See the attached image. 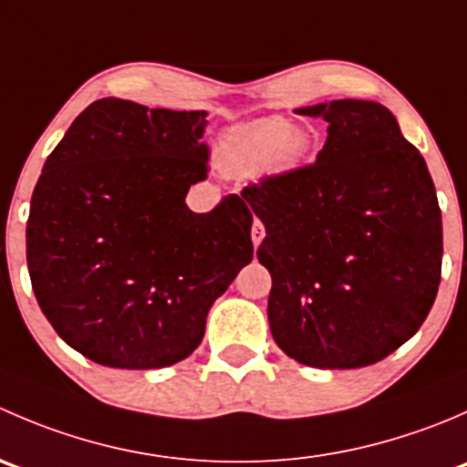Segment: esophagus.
Wrapping results in <instances>:
<instances>
[{
	"instance_id": "esophagus-1",
	"label": "esophagus",
	"mask_w": 467,
	"mask_h": 467,
	"mask_svg": "<svg viewBox=\"0 0 467 467\" xmlns=\"http://www.w3.org/2000/svg\"><path fill=\"white\" fill-rule=\"evenodd\" d=\"M264 234H266V230H264V223L260 219L253 221V228H251V237H253V246H260Z\"/></svg>"
}]
</instances>
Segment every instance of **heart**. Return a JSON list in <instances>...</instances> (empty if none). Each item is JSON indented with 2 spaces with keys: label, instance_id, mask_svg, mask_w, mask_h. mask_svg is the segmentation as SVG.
Masks as SVG:
<instances>
[{
  "label": "heart",
  "instance_id": "1",
  "mask_svg": "<svg viewBox=\"0 0 467 467\" xmlns=\"http://www.w3.org/2000/svg\"><path fill=\"white\" fill-rule=\"evenodd\" d=\"M312 149V135L296 129L282 117L251 121L233 129L216 146L221 171L233 178H255L268 167L291 171Z\"/></svg>",
  "mask_w": 467,
  "mask_h": 467
}]
</instances>
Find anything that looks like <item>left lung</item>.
<instances>
[{
  "instance_id": "obj_1",
  "label": "left lung",
  "mask_w": 467,
  "mask_h": 467,
  "mask_svg": "<svg viewBox=\"0 0 467 467\" xmlns=\"http://www.w3.org/2000/svg\"><path fill=\"white\" fill-rule=\"evenodd\" d=\"M327 121L317 162L244 187L266 237L268 325L312 368H361L425 323L441 285L442 221L425 158L381 103L298 108Z\"/></svg>"
}]
</instances>
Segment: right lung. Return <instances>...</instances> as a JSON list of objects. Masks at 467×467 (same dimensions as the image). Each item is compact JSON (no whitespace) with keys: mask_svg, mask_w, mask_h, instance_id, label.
I'll return each mask as SVG.
<instances>
[{"mask_svg":"<svg viewBox=\"0 0 467 467\" xmlns=\"http://www.w3.org/2000/svg\"><path fill=\"white\" fill-rule=\"evenodd\" d=\"M205 110L99 99L51 150L31 196L26 264L58 337L110 368L149 370L199 348L212 303L253 260V214L207 178Z\"/></svg>","mask_w":467,"mask_h":467,"instance_id":"right-lung-1","label":"right lung"}]
</instances>
